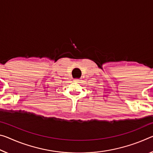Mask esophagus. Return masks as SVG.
Returning a JSON list of instances; mask_svg holds the SVG:
<instances>
[{"instance_id": "34e87169", "label": "esophagus", "mask_w": 153, "mask_h": 153, "mask_svg": "<svg viewBox=\"0 0 153 153\" xmlns=\"http://www.w3.org/2000/svg\"><path fill=\"white\" fill-rule=\"evenodd\" d=\"M74 82H77V83H78V82H80V79H74Z\"/></svg>"}]
</instances>
